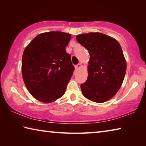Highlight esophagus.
<instances>
[{
    "mask_svg": "<svg viewBox=\"0 0 146 146\" xmlns=\"http://www.w3.org/2000/svg\"><path fill=\"white\" fill-rule=\"evenodd\" d=\"M81 66H82V65H81L80 64H77V65H76V66H75V70H78L79 68H81Z\"/></svg>",
    "mask_w": 146,
    "mask_h": 146,
    "instance_id": "1",
    "label": "esophagus"
}]
</instances>
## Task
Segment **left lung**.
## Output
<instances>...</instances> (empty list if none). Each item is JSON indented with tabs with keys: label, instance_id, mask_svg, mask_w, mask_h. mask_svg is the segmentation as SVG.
Masks as SVG:
<instances>
[{
	"label": "left lung",
	"instance_id": "left-lung-1",
	"mask_svg": "<svg viewBox=\"0 0 146 146\" xmlns=\"http://www.w3.org/2000/svg\"><path fill=\"white\" fill-rule=\"evenodd\" d=\"M76 38L90 56L88 79L80 85L83 95L95 102H106L119 90L126 72L122 48L116 39L98 32L78 35Z\"/></svg>",
	"mask_w": 146,
	"mask_h": 146
}]
</instances>
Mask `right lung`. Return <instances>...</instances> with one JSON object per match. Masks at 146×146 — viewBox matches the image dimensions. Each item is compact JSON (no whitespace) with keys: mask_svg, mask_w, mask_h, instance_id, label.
Instances as JSON below:
<instances>
[{"mask_svg":"<svg viewBox=\"0 0 146 146\" xmlns=\"http://www.w3.org/2000/svg\"><path fill=\"white\" fill-rule=\"evenodd\" d=\"M71 35L61 31L38 35L26 46L22 59V75L29 93L44 103L62 97L75 68L66 47Z\"/></svg>","mask_w":146,"mask_h":146,"instance_id":"right-lung-1","label":"right lung"}]
</instances>
